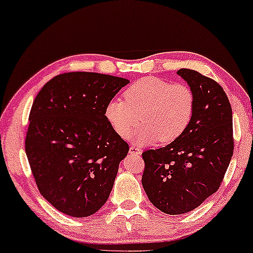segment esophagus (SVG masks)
<instances>
[{
	"instance_id": "esophagus-1",
	"label": "esophagus",
	"mask_w": 253,
	"mask_h": 253,
	"mask_svg": "<svg viewBox=\"0 0 253 253\" xmlns=\"http://www.w3.org/2000/svg\"><path fill=\"white\" fill-rule=\"evenodd\" d=\"M129 153L130 154H140L141 151H140V148H138L136 146H130Z\"/></svg>"
}]
</instances>
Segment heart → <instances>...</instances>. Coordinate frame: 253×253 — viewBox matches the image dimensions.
<instances>
[{
  "mask_svg": "<svg viewBox=\"0 0 253 253\" xmlns=\"http://www.w3.org/2000/svg\"><path fill=\"white\" fill-rule=\"evenodd\" d=\"M123 96L124 100L107 103L106 120L121 138H127L140 115L143 123L134 133L139 144L175 141L188 129L195 113V94L189 86L158 77L139 79Z\"/></svg>",
  "mask_w": 253,
  "mask_h": 253,
  "instance_id": "b5f03b06",
  "label": "heart"
}]
</instances>
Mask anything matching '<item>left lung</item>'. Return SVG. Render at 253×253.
Here are the masks:
<instances>
[{
	"mask_svg": "<svg viewBox=\"0 0 253 253\" xmlns=\"http://www.w3.org/2000/svg\"><path fill=\"white\" fill-rule=\"evenodd\" d=\"M177 74L195 94L191 123L178 139L141 154L145 192L170 215L193 211L217 191L234 152L233 112L223 88L198 71Z\"/></svg>",
	"mask_w": 253,
	"mask_h": 253,
	"instance_id": "left-lung-1",
	"label": "left lung"
}]
</instances>
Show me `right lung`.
Returning a JSON list of instances; mask_svg holds the SVG:
<instances>
[{"instance_id":"obj_1","label":"right lung","mask_w":253,"mask_h":253,"mask_svg":"<svg viewBox=\"0 0 253 253\" xmlns=\"http://www.w3.org/2000/svg\"><path fill=\"white\" fill-rule=\"evenodd\" d=\"M126 78L68 72L46 83L34 99L25 152L43 198L74 217L105 205L129 145L107 122L105 109Z\"/></svg>"}]
</instances>
